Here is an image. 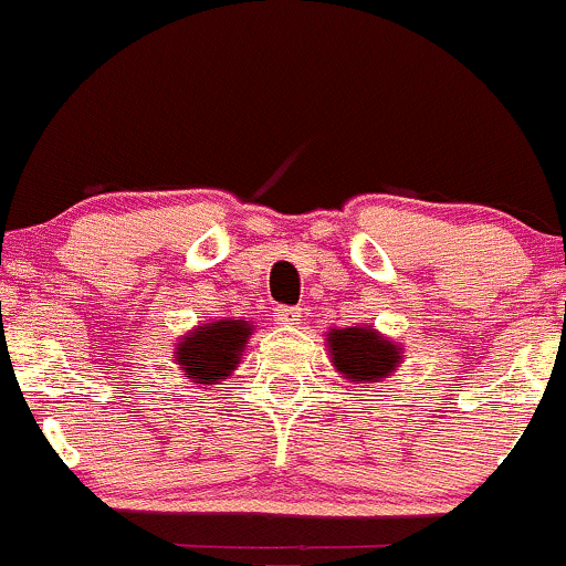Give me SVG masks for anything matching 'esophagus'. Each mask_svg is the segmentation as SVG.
<instances>
[{
  "mask_svg": "<svg viewBox=\"0 0 566 566\" xmlns=\"http://www.w3.org/2000/svg\"><path fill=\"white\" fill-rule=\"evenodd\" d=\"M302 318H305L302 307H281V311H277V322L283 326H300Z\"/></svg>",
  "mask_w": 566,
  "mask_h": 566,
  "instance_id": "esophagus-1",
  "label": "esophagus"
}]
</instances>
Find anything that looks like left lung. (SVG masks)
<instances>
[{
    "instance_id": "obj_1",
    "label": "left lung",
    "mask_w": 566,
    "mask_h": 566,
    "mask_svg": "<svg viewBox=\"0 0 566 566\" xmlns=\"http://www.w3.org/2000/svg\"><path fill=\"white\" fill-rule=\"evenodd\" d=\"M326 348L332 368L357 387L387 381L403 363V346L368 324L329 329Z\"/></svg>"
}]
</instances>
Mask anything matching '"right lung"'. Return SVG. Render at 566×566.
Segmentation results:
<instances>
[{
    "mask_svg": "<svg viewBox=\"0 0 566 566\" xmlns=\"http://www.w3.org/2000/svg\"><path fill=\"white\" fill-rule=\"evenodd\" d=\"M255 326L244 318H218L198 324L174 343V365L190 384H220L242 363L244 343Z\"/></svg>",
    "mask_w": 566,
    "mask_h": 566,
    "instance_id": "add662e5",
    "label": "right lung"
}]
</instances>
